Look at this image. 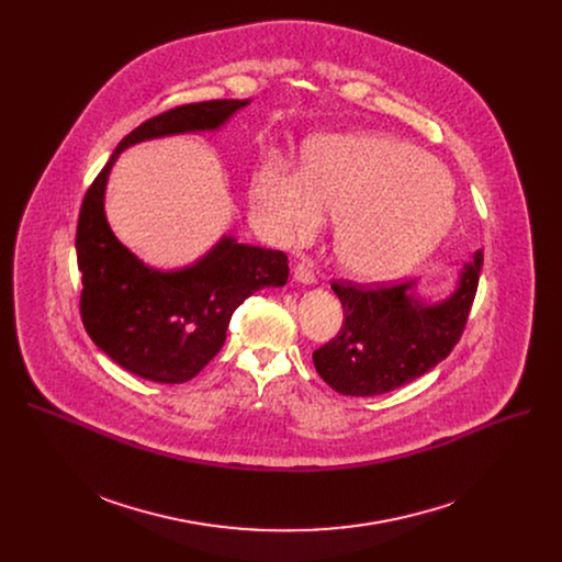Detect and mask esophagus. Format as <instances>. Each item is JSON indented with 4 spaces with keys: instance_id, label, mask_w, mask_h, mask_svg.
I'll list each match as a JSON object with an SVG mask.
<instances>
[{
    "instance_id": "obj_1",
    "label": "esophagus",
    "mask_w": 562,
    "mask_h": 562,
    "mask_svg": "<svg viewBox=\"0 0 562 562\" xmlns=\"http://www.w3.org/2000/svg\"><path fill=\"white\" fill-rule=\"evenodd\" d=\"M293 280L297 282V284H315V273L304 265V262H300L297 267H295V271H293Z\"/></svg>"
}]
</instances>
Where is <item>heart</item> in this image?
<instances>
[{
	"label": "heart",
	"instance_id": "1",
	"mask_svg": "<svg viewBox=\"0 0 562 562\" xmlns=\"http://www.w3.org/2000/svg\"><path fill=\"white\" fill-rule=\"evenodd\" d=\"M254 204L280 245L338 220L334 254L360 282H386L427 260L453 224V200L434 159L384 135H323L306 144L304 173L267 167Z\"/></svg>",
	"mask_w": 562,
	"mask_h": 562
}]
</instances>
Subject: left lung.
Masks as SVG:
<instances>
[{"label": "left lung", "mask_w": 562, "mask_h": 562, "mask_svg": "<svg viewBox=\"0 0 562 562\" xmlns=\"http://www.w3.org/2000/svg\"><path fill=\"white\" fill-rule=\"evenodd\" d=\"M483 251L458 265L449 295L425 297L418 282L360 289L334 282L342 302L340 334L313 351V364L342 395H380L425 375L456 347L475 297Z\"/></svg>", "instance_id": "1"}]
</instances>
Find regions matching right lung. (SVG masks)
Instances as JSON below:
<instances>
[{
    "mask_svg": "<svg viewBox=\"0 0 562 562\" xmlns=\"http://www.w3.org/2000/svg\"><path fill=\"white\" fill-rule=\"evenodd\" d=\"M251 100H211L178 106L128 133L85 195L75 249L82 271V323L91 340L122 369L153 382L195 378L222 349L233 311L289 278L282 251L243 245L228 233L195 262L155 269L113 233L104 200L120 153L184 133H215Z\"/></svg>",
    "mask_w": 562,
    "mask_h": 562,
    "instance_id": "add662e5",
    "label": "right lung"
}]
</instances>
